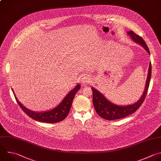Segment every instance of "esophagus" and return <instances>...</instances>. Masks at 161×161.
<instances>
[{"label":"esophagus","mask_w":161,"mask_h":161,"mask_svg":"<svg viewBox=\"0 0 161 161\" xmlns=\"http://www.w3.org/2000/svg\"><path fill=\"white\" fill-rule=\"evenodd\" d=\"M91 80V78L89 76H84L81 78V82L82 83H89Z\"/></svg>","instance_id":"esophagus-1"}]
</instances>
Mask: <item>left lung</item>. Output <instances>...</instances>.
Segmentation results:
<instances>
[{
	"label": "left lung",
	"instance_id": "8db88e82",
	"mask_svg": "<svg viewBox=\"0 0 161 161\" xmlns=\"http://www.w3.org/2000/svg\"><path fill=\"white\" fill-rule=\"evenodd\" d=\"M128 34L130 35L131 38L133 39L134 42L141 45L150 54L149 49L145 42L140 36H138L133 31H128ZM151 72L152 68L150 63L149 66L148 77L146 81V85L143 93L141 98H140V100L137 101V102L132 105L126 106H120L115 105L107 100L106 98L104 97V96L98 91L95 90L94 88L92 87L91 88L93 92V104L94 105L96 113L102 118L111 121L125 118L136 112L141 106V105L142 104L145 98V96L147 95L150 81Z\"/></svg>",
	"mask_w": 161,
	"mask_h": 161
}]
</instances>
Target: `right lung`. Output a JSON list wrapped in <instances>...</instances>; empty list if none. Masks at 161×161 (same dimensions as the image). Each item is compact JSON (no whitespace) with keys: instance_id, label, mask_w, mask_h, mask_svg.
<instances>
[{"instance_id":"right-lung-1","label":"right lung","mask_w":161,"mask_h":161,"mask_svg":"<svg viewBox=\"0 0 161 161\" xmlns=\"http://www.w3.org/2000/svg\"><path fill=\"white\" fill-rule=\"evenodd\" d=\"M80 85H77L73 90H72L68 93V95L64 97L61 103L58 107L53 109L52 110L45 113H35L28 109L19 102L14 93V95L20 108L30 118L40 122L56 123L62 121L68 115L75 95L76 92L80 90Z\"/></svg>"}]
</instances>
